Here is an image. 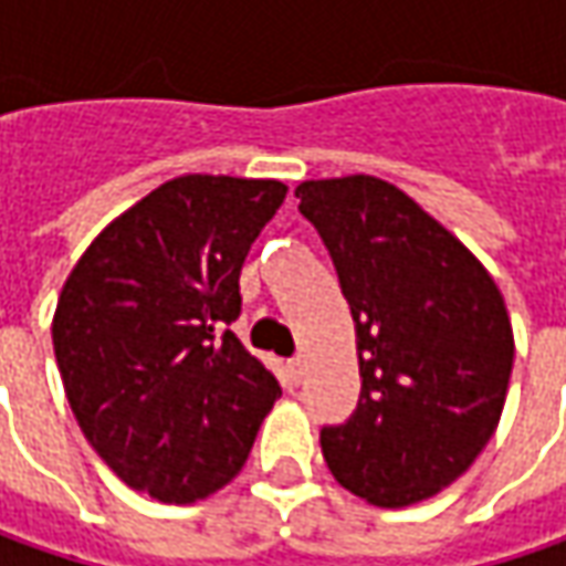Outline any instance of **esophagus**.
I'll use <instances>...</instances> for the list:
<instances>
[{
    "label": "esophagus",
    "instance_id": "obj_1",
    "mask_svg": "<svg viewBox=\"0 0 566 566\" xmlns=\"http://www.w3.org/2000/svg\"><path fill=\"white\" fill-rule=\"evenodd\" d=\"M304 367H307L304 357H291V360H287V377H291V382L304 380Z\"/></svg>",
    "mask_w": 566,
    "mask_h": 566
}]
</instances>
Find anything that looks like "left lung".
<instances>
[{
  "mask_svg": "<svg viewBox=\"0 0 566 566\" xmlns=\"http://www.w3.org/2000/svg\"><path fill=\"white\" fill-rule=\"evenodd\" d=\"M294 196L357 332V408L319 430L329 472L374 506L428 501L501 421L513 370L504 297L479 259L386 180H307Z\"/></svg>",
  "mask_w": 566,
  "mask_h": 566,
  "instance_id": "obj_1",
  "label": "left lung"
}]
</instances>
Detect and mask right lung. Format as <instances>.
<instances>
[{
  "mask_svg": "<svg viewBox=\"0 0 566 566\" xmlns=\"http://www.w3.org/2000/svg\"><path fill=\"white\" fill-rule=\"evenodd\" d=\"M284 192L177 177L104 228L62 284L53 352L69 406L94 453L155 501L224 488L282 396L231 323L243 259Z\"/></svg>",
  "mask_w": 566,
  "mask_h": 566,
  "instance_id": "right-lung-1",
  "label": "right lung"
}]
</instances>
